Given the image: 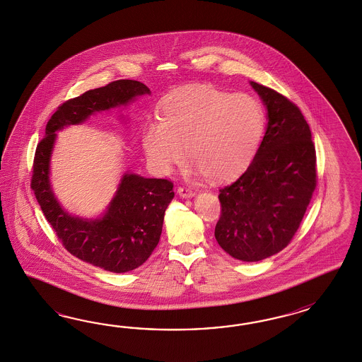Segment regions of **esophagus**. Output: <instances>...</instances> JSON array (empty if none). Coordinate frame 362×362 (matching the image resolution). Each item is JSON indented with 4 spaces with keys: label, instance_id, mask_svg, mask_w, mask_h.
Listing matches in <instances>:
<instances>
[{
    "label": "esophagus",
    "instance_id": "1",
    "mask_svg": "<svg viewBox=\"0 0 362 362\" xmlns=\"http://www.w3.org/2000/svg\"><path fill=\"white\" fill-rule=\"evenodd\" d=\"M177 194L182 197H195V191L188 188V187H179L177 188Z\"/></svg>",
    "mask_w": 362,
    "mask_h": 362
}]
</instances>
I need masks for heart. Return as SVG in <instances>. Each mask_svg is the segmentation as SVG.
<instances>
[{
	"label": "heart",
	"instance_id": "1",
	"mask_svg": "<svg viewBox=\"0 0 362 362\" xmlns=\"http://www.w3.org/2000/svg\"><path fill=\"white\" fill-rule=\"evenodd\" d=\"M159 119L142 129L143 148L159 171L168 173L187 155L214 180L241 174L263 138L265 114L257 99L211 86L173 93L159 105Z\"/></svg>",
	"mask_w": 362,
	"mask_h": 362
}]
</instances>
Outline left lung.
<instances>
[{
    "instance_id": "left-lung-1",
    "label": "left lung",
    "mask_w": 362,
    "mask_h": 362,
    "mask_svg": "<svg viewBox=\"0 0 362 362\" xmlns=\"http://www.w3.org/2000/svg\"><path fill=\"white\" fill-rule=\"evenodd\" d=\"M250 83L267 109V130L247 171L219 191L215 238L232 257L252 263L280 252L295 236L316 188V150L296 105Z\"/></svg>"
}]
</instances>
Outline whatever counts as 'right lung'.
Wrapping results in <instances>:
<instances>
[{
	"label": "right lung",
	"instance_id": "1",
	"mask_svg": "<svg viewBox=\"0 0 362 362\" xmlns=\"http://www.w3.org/2000/svg\"><path fill=\"white\" fill-rule=\"evenodd\" d=\"M144 94L151 91L142 82L119 79L66 100L47 122L34 156V195L59 240L82 262L114 274L132 271L150 257L162 235L165 209L175 195L174 185L126 171L105 212L94 219L81 218L69 214L55 197L50 159L57 132L97 112L127 106Z\"/></svg>",
	"mask_w": 362,
	"mask_h": 362
}]
</instances>
